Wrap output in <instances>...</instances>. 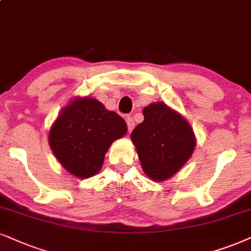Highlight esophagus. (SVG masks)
Wrapping results in <instances>:
<instances>
[{
    "instance_id": "obj_1",
    "label": "esophagus",
    "mask_w": 251,
    "mask_h": 251,
    "mask_svg": "<svg viewBox=\"0 0 251 251\" xmlns=\"http://www.w3.org/2000/svg\"><path fill=\"white\" fill-rule=\"evenodd\" d=\"M126 124H127V128H128V132H131L133 128H134L135 126V123L134 120H133L131 117H127V119H126Z\"/></svg>"
}]
</instances>
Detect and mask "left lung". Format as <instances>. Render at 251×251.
Masks as SVG:
<instances>
[{
  "label": "left lung",
  "mask_w": 251,
  "mask_h": 251,
  "mask_svg": "<svg viewBox=\"0 0 251 251\" xmlns=\"http://www.w3.org/2000/svg\"><path fill=\"white\" fill-rule=\"evenodd\" d=\"M144 122L131 133L142 170L149 178L162 182L175 175L191 157L196 136L189 123L162 102L149 104Z\"/></svg>",
  "instance_id": "1"
}]
</instances>
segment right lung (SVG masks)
<instances>
[{"mask_svg":"<svg viewBox=\"0 0 251 251\" xmlns=\"http://www.w3.org/2000/svg\"><path fill=\"white\" fill-rule=\"evenodd\" d=\"M126 132L127 125L118 113L95 98L77 97L61 110L49 142L62 167L83 179L100 170L107 149Z\"/></svg>","mask_w":251,"mask_h":251,"instance_id":"obj_1","label":"right lung"}]
</instances>
